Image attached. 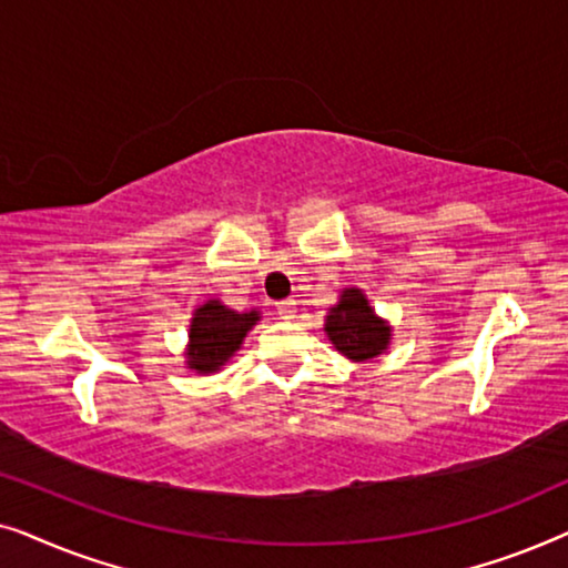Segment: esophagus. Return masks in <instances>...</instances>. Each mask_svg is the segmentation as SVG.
<instances>
[{"label": "esophagus", "mask_w": 568, "mask_h": 568, "mask_svg": "<svg viewBox=\"0 0 568 568\" xmlns=\"http://www.w3.org/2000/svg\"><path fill=\"white\" fill-rule=\"evenodd\" d=\"M276 315L282 317V321H292V317H294V302L292 300L276 302Z\"/></svg>", "instance_id": "esophagus-1"}]
</instances>
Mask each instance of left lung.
Masks as SVG:
<instances>
[{
  "label": "left lung",
  "mask_w": 568,
  "mask_h": 568,
  "mask_svg": "<svg viewBox=\"0 0 568 568\" xmlns=\"http://www.w3.org/2000/svg\"><path fill=\"white\" fill-rule=\"evenodd\" d=\"M328 338L348 359L364 362L387 346L390 328L372 313L367 297L359 290H346L325 321Z\"/></svg>",
  "instance_id": "obj_1"
}]
</instances>
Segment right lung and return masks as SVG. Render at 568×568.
<instances>
[{"instance_id":"right-lung-1","label":"right lung","mask_w":568,"mask_h":568,"mask_svg":"<svg viewBox=\"0 0 568 568\" xmlns=\"http://www.w3.org/2000/svg\"><path fill=\"white\" fill-rule=\"evenodd\" d=\"M255 321H258V313H235L222 302L209 300L193 315L189 367L196 372L220 369L237 352Z\"/></svg>"}]
</instances>
